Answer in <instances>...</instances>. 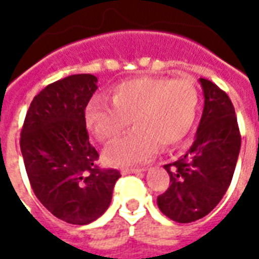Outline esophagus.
<instances>
[{
  "mask_svg": "<svg viewBox=\"0 0 259 259\" xmlns=\"http://www.w3.org/2000/svg\"><path fill=\"white\" fill-rule=\"evenodd\" d=\"M146 169L144 168H139V169H122V174L123 175H132V174H141L144 172Z\"/></svg>",
  "mask_w": 259,
  "mask_h": 259,
  "instance_id": "1",
  "label": "esophagus"
}]
</instances>
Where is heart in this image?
<instances>
[{
  "label": "heart",
  "instance_id": "1",
  "mask_svg": "<svg viewBox=\"0 0 259 259\" xmlns=\"http://www.w3.org/2000/svg\"><path fill=\"white\" fill-rule=\"evenodd\" d=\"M112 105L96 98L85 109L93 135L109 143L129 127L136 129L104 152L108 163L129 166L144 162L163 148L178 146L194 123L198 93L190 80L141 76L113 87Z\"/></svg>",
  "mask_w": 259,
  "mask_h": 259
}]
</instances>
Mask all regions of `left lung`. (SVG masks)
Segmentation results:
<instances>
[{
  "label": "left lung",
  "mask_w": 259,
  "mask_h": 259,
  "mask_svg": "<svg viewBox=\"0 0 259 259\" xmlns=\"http://www.w3.org/2000/svg\"><path fill=\"white\" fill-rule=\"evenodd\" d=\"M204 109L195 139L185 155L163 168L170 185L158 195L163 215L190 223L208 215L219 204L233 178L239 158V124L228 94L206 79H200Z\"/></svg>",
  "instance_id": "8db88e82"
}]
</instances>
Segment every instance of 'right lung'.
I'll list each match as a JSON object with an SVG mask.
<instances>
[{
  "instance_id": "right-lung-1",
  "label": "right lung",
  "mask_w": 259,
  "mask_h": 259,
  "mask_svg": "<svg viewBox=\"0 0 259 259\" xmlns=\"http://www.w3.org/2000/svg\"><path fill=\"white\" fill-rule=\"evenodd\" d=\"M93 74H72L47 85L31 101L20 151L34 194L64 222L89 225L107 211L120 174L97 165L85 107L97 90Z\"/></svg>"
}]
</instances>
